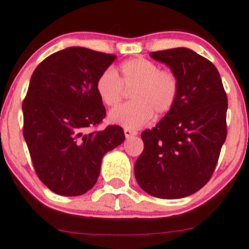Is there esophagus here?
<instances>
[{
  "instance_id": "34e87169",
  "label": "esophagus",
  "mask_w": 249,
  "mask_h": 249,
  "mask_svg": "<svg viewBox=\"0 0 249 249\" xmlns=\"http://www.w3.org/2000/svg\"><path fill=\"white\" fill-rule=\"evenodd\" d=\"M124 133H125V137L130 138V137H134V135H137L138 132L134 131V130H131V128L125 127L124 128Z\"/></svg>"
}]
</instances>
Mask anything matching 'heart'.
Masks as SVG:
<instances>
[{
    "instance_id": "b5f03b06",
    "label": "heart",
    "mask_w": 249,
    "mask_h": 249,
    "mask_svg": "<svg viewBox=\"0 0 249 249\" xmlns=\"http://www.w3.org/2000/svg\"><path fill=\"white\" fill-rule=\"evenodd\" d=\"M123 87L132 88L131 102L109 112L111 123L127 128H139L156 115H164L175 106L178 79L174 72L160 70L149 59L137 57L122 63L118 71L107 70L96 83V92L103 105L115 107L123 97Z\"/></svg>"
}]
</instances>
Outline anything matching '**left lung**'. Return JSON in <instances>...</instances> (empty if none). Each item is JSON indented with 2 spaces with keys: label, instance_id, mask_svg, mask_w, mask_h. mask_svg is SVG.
I'll use <instances>...</instances> for the list:
<instances>
[{
  "label": "left lung",
  "instance_id": "obj_1",
  "mask_svg": "<svg viewBox=\"0 0 249 249\" xmlns=\"http://www.w3.org/2000/svg\"><path fill=\"white\" fill-rule=\"evenodd\" d=\"M178 79L175 106L141 133L143 152L134 165L139 186L160 199H180L212 178L226 139L228 97L215 65L193 50L150 53Z\"/></svg>",
  "mask_w": 249,
  "mask_h": 249
}]
</instances>
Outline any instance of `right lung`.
Wrapping results in <instances>:
<instances>
[{"instance_id": "1", "label": "right lung", "mask_w": 249, "mask_h": 249, "mask_svg": "<svg viewBox=\"0 0 249 249\" xmlns=\"http://www.w3.org/2000/svg\"><path fill=\"white\" fill-rule=\"evenodd\" d=\"M116 56L70 47L48 56L31 77L23 102L24 139L40 180L56 194L78 196L97 180L102 157L125 139L109 125L96 83Z\"/></svg>"}]
</instances>
